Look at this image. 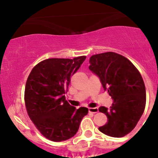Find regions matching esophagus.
<instances>
[{
	"label": "esophagus",
	"mask_w": 158,
	"mask_h": 158,
	"mask_svg": "<svg viewBox=\"0 0 158 158\" xmlns=\"http://www.w3.org/2000/svg\"><path fill=\"white\" fill-rule=\"evenodd\" d=\"M89 111L90 113H93V114H95V113H97L98 111V108H89Z\"/></svg>",
	"instance_id": "obj_1"
}]
</instances>
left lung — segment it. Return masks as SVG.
<instances>
[{
  "label": "left lung",
  "mask_w": 158,
  "mask_h": 158,
  "mask_svg": "<svg viewBox=\"0 0 158 158\" xmlns=\"http://www.w3.org/2000/svg\"><path fill=\"white\" fill-rule=\"evenodd\" d=\"M89 69L113 99L109 109L104 106L98 109L108 118L98 130L114 138L125 136L136 126L145 108V85L141 74L128 59L113 52L92 56Z\"/></svg>",
  "instance_id": "obj_1"
}]
</instances>
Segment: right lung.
Returning a JSON list of instances; mask_svg holds the SVG:
<instances>
[{
    "mask_svg": "<svg viewBox=\"0 0 158 158\" xmlns=\"http://www.w3.org/2000/svg\"><path fill=\"white\" fill-rule=\"evenodd\" d=\"M86 56L48 59L38 63L30 73L24 100L28 115L45 138L60 142L74 136L87 108L76 109L66 100L70 78Z\"/></svg>",
    "mask_w": 158,
    "mask_h": 158,
    "instance_id": "add662e5",
    "label": "right lung"
}]
</instances>
